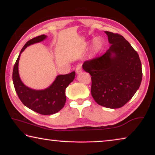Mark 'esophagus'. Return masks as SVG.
<instances>
[{
  "label": "esophagus",
  "instance_id": "34e87169",
  "mask_svg": "<svg viewBox=\"0 0 155 155\" xmlns=\"http://www.w3.org/2000/svg\"><path fill=\"white\" fill-rule=\"evenodd\" d=\"M82 68L81 65H78L77 67V68H76V72L77 74H80L81 72H82Z\"/></svg>",
  "mask_w": 155,
  "mask_h": 155
}]
</instances>
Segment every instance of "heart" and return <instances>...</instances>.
Masks as SVG:
<instances>
[{
	"label": "heart",
	"instance_id": "heart-1",
	"mask_svg": "<svg viewBox=\"0 0 155 155\" xmlns=\"http://www.w3.org/2000/svg\"><path fill=\"white\" fill-rule=\"evenodd\" d=\"M103 47V41L100 38H94L92 44V52L93 54H97Z\"/></svg>",
	"mask_w": 155,
	"mask_h": 155
}]
</instances>
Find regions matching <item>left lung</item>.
I'll return each instance as SVG.
<instances>
[{
	"instance_id": "1",
	"label": "left lung",
	"mask_w": 155,
	"mask_h": 155,
	"mask_svg": "<svg viewBox=\"0 0 155 155\" xmlns=\"http://www.w3.org/2000/svg\"><path fill=\"white\" fill-rule=\"evenodd\" d=\"M110 47L103 55L85 61L83 69L91 75V94L99 105L118 108L139 88L142 68L138 53L124 37L105 31Z\"/></svg>"
}]
</instances>
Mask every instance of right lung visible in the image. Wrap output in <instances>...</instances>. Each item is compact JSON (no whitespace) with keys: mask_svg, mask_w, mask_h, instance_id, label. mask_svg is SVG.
Instances as JSON below:
<instances>
[{"mask_svg":"<svg viewBox=\"0 0 155 155\" xmlns=\"http://www.w3.org/2000/svg\"><path fill=\"white\" fill-rule=\"evenodd\" d=\"M47 38L41 35L28 41L24 46L14 66L12 80L18 98L30 109L41 115L56 114L63 108L66 102L65 89L75 78V71L64 75H58L53 84L44 90H34L25 85L18 74V61L21 54L27 47L40 42Z\"/></svg>","mask_w":155,"mask_h":155,"instance_id":"1","label":"right lung"}]
</instances>
